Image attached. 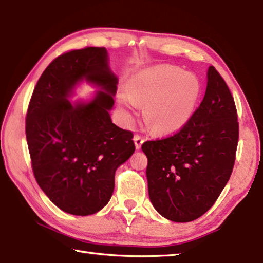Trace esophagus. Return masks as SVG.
Here are the masks:
<instances>
[{"label":"esophagus","instance_id":"34e87169","mask_svg":"<svg viewBox=\"0 0 263 263\" xmlns=\"http://www.w3.org/2000/svg\"><path fill=\"white\" fill-rule=\"evenodd\" d=\"M133 140H135V145H136V148H137V149H140L141 145L144 144V141H145L144 138H142V137L139 136V135H136L135 137H133Z\"/></svg>","mask_w":263,"mask_h":263}]
</instances>
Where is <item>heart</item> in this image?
I'll return each instance as SVG.
<instances>
[{
  "label": "heart",
  "instance_id": "obj_1",
  "mask_svg": "<svg viewBox=\"0 0 263 263\" xmlns=\"http://www.w3.org/2000/svg\"><path fill=\"white\" fill-rule=\"evenodd\" d=\"M201 90V82L194 74L175 66H153L132 75L126 94L119 95V104L131 114L138 105L146 104L144 118L151 130L169 135L188 124Z\"/></svg>",
  "mask_w": 263,
  "mask_h": 263
}]
</instances>
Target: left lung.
<instances>
[{
	"instance_id": "left-lung-1",
	"label": "left lung",
	"mask_w": 263,
	"mask_h": 263,
	"mask_svg": "<svg viewBox=\"0 0 263 263\" xmlns=\"http://www.w3.org/2000/svg\"><path fill=\"white\" fill-rule=\"evenodd\" d=\"M206 90L193 117L166 139L146 141L142 152L148 195L168 220L188 222L210 209L230 180L239 139L234 100L213 66L206 72Z\"/></svg>"
}]
</instances>
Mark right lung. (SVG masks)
Listing matches in <instances>:
<instances>
[{"label":"right lung","instance_id":"add662e5","mask_svg":"<svg viewBox=\"0 0 263 263\" xmlns=\"http://www.w3.org/2000/svg\"><path fill=\"white\" fill-rule=\"evenodd\" d=\"M82 82L91 99H70ZM118 79L104 47H87L53 60L38 80L26 115V141L37 183L62 211L88 216L103 209L115 173L135 152L132 132L111 121Z\"/></svg>","mask_w":263,"mask_h":263}]
</instances>
